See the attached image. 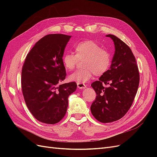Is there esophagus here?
<instances>
[{
	"mask_svg": "<svg viewBox=\"0 0 157 157\" xmlns=\"http://www.w3.org/2000/svg\"><path fill=\"white\" fill-rule=\"evenodd\" d=\"M77 86L79 89H84L86 88V85L84 84V83H81V82H78L77 83Z\"/></svg>",
	"mask_w": 157,
	"mask_h": 157,
	"instance_id": "esophagus-1",
	"label": "esophagus"
}]
</instances>
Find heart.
I'll return each instance as SVG.
<instances>
[{
  "label": "heart",
  "instance_id": "b5f03b06",
  "mask_svg": "<svg viewBox=\"0 0 157 157\" xmlns=\"http://www.w3.org/2000/svg\"><path fill=\"white\" fill-rule=\"evenodd\" d=\"M75 54L66 52L62 61L65 68L73 70L79 60H83V69H79L69 76L71 81L86 82L94 74L100 76L105 73L111 64V56L109 52L101 48V46L92 40H85L78 42L75 46Z\"/></svg>",
  "mask_w": 157,
  "mask_h": 157
}]
</instances>
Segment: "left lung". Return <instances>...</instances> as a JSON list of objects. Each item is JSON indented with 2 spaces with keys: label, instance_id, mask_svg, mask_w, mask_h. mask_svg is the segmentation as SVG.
<instances>
[{
  "label": "left lung",
  "instance_id": "1",
  "mask_svg": "<svg viewBox=\"0 0 157 157\" xmlns=\"http://www.w3.org/2000/svg\"><path fill=\"white\" fill-rule=\"evenodd\" d=\"M115 44L110 69L91 86L96 98L90 109L98 121L108 123L119 120L132 106L140 83L136 58L130 47L115 35H107Z\"/></svg>",
  "mask_w": 157,
  "mask_h": 157
}]
</instances>
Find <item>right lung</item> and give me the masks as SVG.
Masks as SVG:
<instances>
[{
    "label": "right lung",
    "mask_w": 157,
    "mask_h": 157,
    "mask_svg": "<svg viewBox=\"0 0 157 157\" xmlns=\"http://www.w3.org/2000/svg\"><path fill=\"white\" fill-rule=\"evenodd\" d=\"M71 36L46 35L28 53L21 71V90L27 108L36 120L54 124L65 115L75 82L59 84L66 77L62 58Z\"/></svg>",
    "instance_id": "right-lung-1"
}]
</instances>
